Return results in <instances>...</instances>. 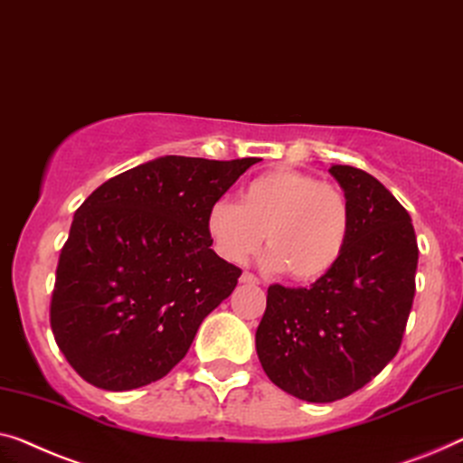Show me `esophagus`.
<instances>
[{
	"label": "esophagus",
	"mask_w": 463,
	"mask_h": 463,
	"mask_svg": "<svg viewBox=\"0 0 463 463\" xmlns=\"http://www.w3.org/2000/svg\"><path fill=\"white\" fill-rule=\"evenodd\" d=\"M239 282H243V285H260V280L255 279V276H253L251 272H243V274H241Z\"/></svg>",
	"instance_id": "1"
}]
</instances>
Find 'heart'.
Masks as SVG:
<instances>
[{"instance_id":"heart-1","label":"heart","mask_w":463,"mask_h":463,"mask_svg":"<svg viewBox=\"0 0 463 463\" xmlns=\"http://www.w3.org/2000/svg\"><path fill=\"white\" fill-rule=\"evenodd\" d=\"M349 203L343 191L307 172L276 168L241 189V203L218 199L205 229L220 258L245 264L266 234V266L312 282L341 260L349 237Z\"/></svg>"}]
</instances>
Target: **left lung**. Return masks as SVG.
I'll return each instance as SVG.
<instances>
[{
    "label": "left lung",
    "instance_id": "8db88e82",
    "mask_svg": "<svg viewBox=\"0 0 463 463\" xmlns=\"http://www.w3.org/2000/svg\"><path fill=\"white\" fill-rule=\"evenodd\" d=\"M349 203L341 260L314 285L268 288L255 349L288 395L330 403L370 383L399 351L416 293L418 243L408 210L374 176L330 165Z\"/></svg>",
    "mask_w": 463,
    "mask_h": 463
}]
</instances>
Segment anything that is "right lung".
Instances as JSON below:
<instances>
[{"mask_svg": "<svg viewBox=\"0 0 463 463\" xmlns=\"http://www.w3.org/2000/svg\"><path fill=\"white\" fill-rule=\"evenodd\" d=\"M258 162L164 156L85 199L61 247L50 320L87 383L139 389L187 355L199 324L241 276L212 250L205 218Z\"/></svg>", "mask_w": 463, "mask_h": 463, "instance_id": "right-lung-1", "label": "right lung"}]
</instances>
